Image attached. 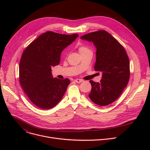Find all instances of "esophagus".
Here are the masks:
<instances>
[{
  "label": "esophagus",
  "mask_w": 150,
  "mask_h": 150,
  "mask_svg": "<svg viewBox=\"0 0 150 150\" xmlns=\"http://www.w3.org/2000/svg\"><path fill=\"white\" fill-rule=\"evenodd\" d=\"M76 83H81V82H82L83 81L82 80V79H75V80H74Z\"/></svg>",
  "instance_id": "obj_1"
}]
</instances>
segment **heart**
Listing matches in <instances>:
<instances>
[{
	"label": "heart",
	"instance_id": "1",
	"mask_svg": "<svg viewBox=\"0 0 150 150\" xmlns=\"http://www.w3.org/2000/svg\"><path fill=\"white\" fill-rule=\"evenodd\" d=\"M79 53H84V52H90L91 51L90 49L86 46H81L79 47Z\"/></svg>",
	"mask_w": 150,
	"mask_h": 150
}]
</instances>
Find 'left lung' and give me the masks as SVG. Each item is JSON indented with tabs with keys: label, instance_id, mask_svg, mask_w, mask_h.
<instances>
[{
	"label": "left lung",
	"instance_id": "1",
	"mask_svg": "<svg viewBox=\"0 0 150 150\" xmlns=\"http://www.w3.org/2000/svg\"><path fill=\"white\" fill-rule=\"evenodd\" d=\"M81 38L93 42L97 50L94 70L103 74L100 82L90 81L89 97L98 105H108L117 99L129 82V57L120 42L105 31L92 32Z\"/></svg>",
	"mask_w": 150,
	"mask_h": 150
}]
</instances>
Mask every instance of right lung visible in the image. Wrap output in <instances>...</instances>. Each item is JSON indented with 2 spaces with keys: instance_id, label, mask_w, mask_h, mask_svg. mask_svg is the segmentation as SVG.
<instances>
[{
  "instance_id": "add662e5",
  "label": "right lung",
  "mask_w": 150,
  "mask_h": 150,
  "mask_svg": "<svg viewBox=\"0 0 150 150\" xmlns=\"http://www.w3.org/2000/svg\"><path fill=\"white\" fill-rule=\"evenodd\" d=\"M78 36L47 31L24 51L19 62V82L29 99L39 108H53L65 93L70 80L53 78L51 67L59 65L62 50Z\"/></svg>"
}]
</instances>
